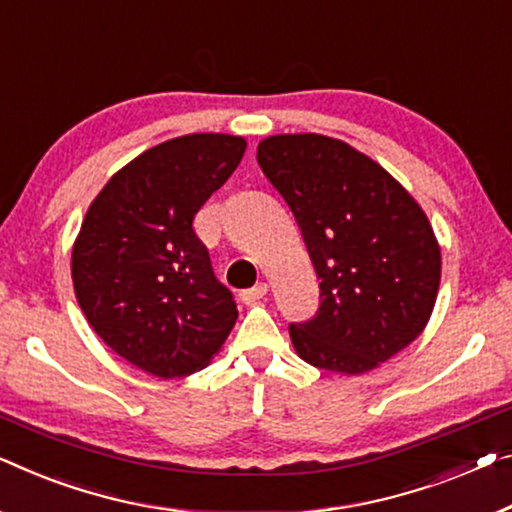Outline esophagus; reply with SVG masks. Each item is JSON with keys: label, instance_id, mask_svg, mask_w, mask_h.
Here are the masks:
<instances>
[{"label": "esophagus", "instance_id": "esophagus-1", "mask_svg": "<svg viewBox=\"0 0 512 512\" xmlns=\"http://www.w3.org/2000/svg\"><path fill=\"white\" fill-rule=\"evenodd\" d=\"M266 292H269V285H266V282H257L255 287L243 289V292L239 294V299H241L243 303H255V301H259V299H264Z\"/></svg>", "mask_w": 512, "mask_h": 512}]
</instances>
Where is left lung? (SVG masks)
I'll return each instance as SVG.
<instances>
[{"mask_svg": "<svg viewBox=\"0 0 512 512\" xmlns=\"http://www.w3.org/2000/svg\"><path fill=\"white\" fill-rule=\"evenodd\" d=\"M257 163L292 209L319 278L317 315L289 324L296 354L342 375L375 370L432 315L441 250L430 220L384 167L333 137H266Z\"/></svg>", "mask_w": 512, "mask_h": 512, "instance_id": "8db88e82", "label": "left lung"}]
</instances>
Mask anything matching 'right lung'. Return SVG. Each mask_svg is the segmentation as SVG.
Returning a JSON list of instances; mask_svg holds the SVG:
<instances>
[{"instance_id":"1","label":"right lung","mask_w":512,"mask_h":512,"mask_svg":"<svg viewBox=\"0 0 512 512\" xmlns=\"http://www.w3.org/2000/svg\"><path fill=\"white\" fill-rule=\"evenodd\" d=\"M243 151L236 135L174 137L121 167L82 220L71 259L80 308L114 354L149 375L207 368L239 317L193 218Z\"/></svg>"}]
</instances>
